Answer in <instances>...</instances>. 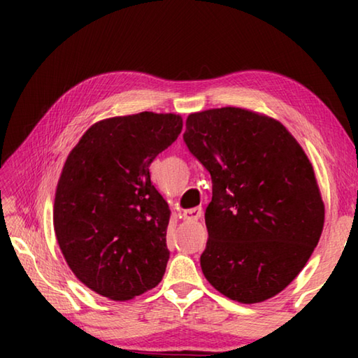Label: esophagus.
<instances>
[{
  "mask_svg": "<svg viewBox=\"0 0 358 358\" xmlns=\"http://www.w3.org/2000/svg\"><path fill=\"white\" fill-rule=\"evenodd\" d=\"M202 216V207H194V208H189V210H186L185 213H183V217L186 221H197L199 217Z\"/></svg>",
  "mask_w": 358,
  "mask_h": 358,
  "instance_id": "34e87169",
  "label": "esophagus"
}]
</instances>
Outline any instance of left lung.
Wrapping results in <instances>:
<instances>
[{"label": "left lung", "instance_id": "obj_1", "mask_svg": "<svg viewBox=\"0 0 358 358\" xmlns=\"http://www.w3.org/2000/svg\"><path fill=\"white\" fill-rule=\"evenodd\" d=\"M183 141L213 183L205 278L240 303L280 294L324 229V202L305 151L280 121L238 107L191 113Z\"/></svg>", "mask_w": 358, "mask_h": 358}]
</instances>
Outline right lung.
Here are the masks:
<instances>
[{"label":"right lung","mask_w":358,"mask_h":358,"mask_svg":"<svg viewBox=\"0 0 358 358\" xmlns=\"http://www.w3.org/2000/svg\"><path fill=\"white\" fill-rule=\"evenodd\" d=\"M181 128L175 113L107 118L85 132L66 159L53 227L72 273L96 294L131 300L164 276L171 210L148 167Z\"/></svg>","instance_id":"add662e5"}]
</instances>
